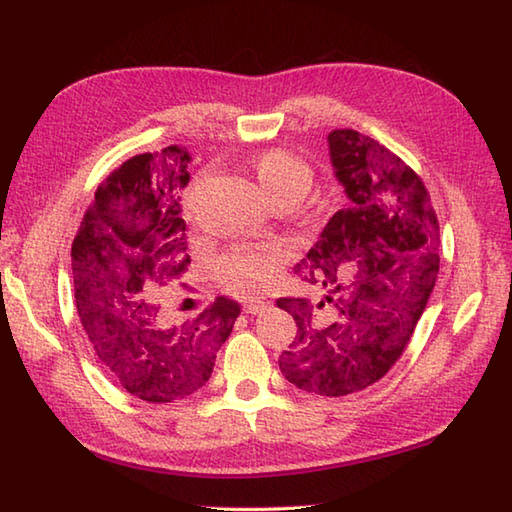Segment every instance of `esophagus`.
Returning <instances> with one entry per match:
<instances>
[{"label":"esophagus","instance_id":"1","mask_svg":"<svg viewBox=\"0 0 512 512\" xmlns=\"http://www.w3.org/2000/svg\"><path fill=\"white\" fill-rule=\"evenodd\" d=\"M267 305H269V300L263 294H249L245 298L243 311L245 314H260V311H263Z\"/></svg>","mask_w":512,"mask_h":512}]
</instances>
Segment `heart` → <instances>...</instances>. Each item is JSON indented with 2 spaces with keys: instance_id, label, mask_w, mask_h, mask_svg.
Masks as SVG:
<instances>
[{
  "instance_id": "b5f03b06",
  "label": "heart",
  "mask_w": 512,
  "mask_h": 512,
  "mask_svg": "<svg viewBox=\"0 0 512 512\" xmlns=\"http://www.w3.org/2000/svg\"><path fill=\"white\" fill-rule=\"evenodd\" d=\"M254 174L269 203H298L309 192L314 172L309 163L289 150H267L254 161ZM287 241L236 243L216 258V269L229 283H254L276 274L278 265L291 256Z\"/></svg>"
}]
</instances>
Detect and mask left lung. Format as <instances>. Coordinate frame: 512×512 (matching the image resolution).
<instances>
[{
    "label": "left lung",
    "instance_id": "1",
    "mask_svg": "<svg viewBox=\"0 0 512 512\" xmlns=\"http://www.w3.org/2000/svg\"><path fill=\"white\" fill-rule=\"evenodd\" d=\"M331 163L349 207L294 267L331 289V316L307 298H278L296 338L278 358L298 389L340 398L389 373L409 344L440 271V223L424 181L398 154L351 128L329 132Z\"/></svg>",
    "mask_w": 512,
    "mask_h": 512
}]
</instances>
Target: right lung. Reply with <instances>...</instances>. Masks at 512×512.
Segmentation results:
<instances>
[{
    "label": "right lung",
    "instance_id": "right-lung-1",
    "mask_svg": "<svg viewBox=\"0 0 512 512\" xmlns=\"http://www.w3.org/2000/svg\"><path fill=\"white\" fill-rule=\"evenodd\" d=\"M190 161L185 148L168 145L121 163L97 187L72 241V287L90 349L119 387L152 404L201 389L241 316L227 296L187 320H172L165 305L190 267L179 196Z\"/></svg>",
    "mask_w": 512,
    "mask_h": 512
}]
</instances>
